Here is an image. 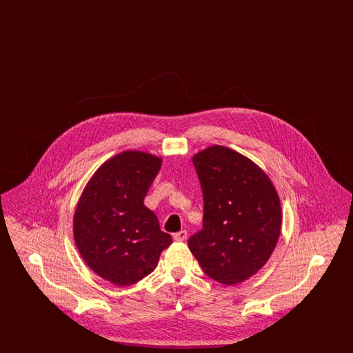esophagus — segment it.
<instances>
[{
	"mask_svg": "<svg viewBox=\"0 0 353 353\" xmlns=\"http://www.w3.org/2000/svg\"><path fill=\"white\" fill-rule=\"evenodd\" d=\"M186 236H188V233H186L185 230H181V232H179V233H176V234L173 235L174 241H177V242H183V241L186 239Z\"/></svg>",
	"mask_w": 353,
	"mask_h": 353,
	"instance_id": "1",
	"label": "esophagus"
}]
</instances>
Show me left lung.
<instances>
[{"mask_svg": "<svg viewBox=\"0 0 353 353\" xmlns=\"http://www.w3.org/2000/svg\"><path fill=\"white\" fill-rule=\"evenodd\" d=\"M203 194L202 230L188 241L203 272L226 285L262 269L282 228L278 192L249 157L212 145L192 157Z\"/></svg>", "mask_w": 353, "mask_h": 353, "instance_id": "left-lung-1", "label": "left lung"}]
</instances>
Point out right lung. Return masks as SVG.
<instances>
[{"instance_id":"obj_1","label":"right lung","mask_w":353,"mask_h":353,"mask_svg":"<svg viewBox=\"0 0 353 353\" xmlns=\"http://www.w3.org/2000/svg\"><path fill=\"white\" fill-rule=\"evenodd\" d=\"M161 164V157L148 152H120L95 170L75 206L78 252L90 269L114 285L141 281L172 243L144 205Z\"/></svg>"}]
</instances>
